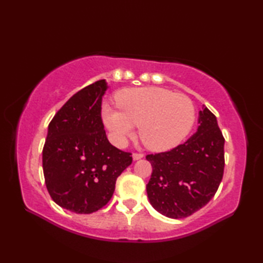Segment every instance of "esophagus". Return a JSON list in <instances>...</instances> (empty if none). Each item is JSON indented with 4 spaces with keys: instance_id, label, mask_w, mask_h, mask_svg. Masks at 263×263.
<instances>
[{
    "instance_id": "esophagus-1",
    "label": "esophagus",
    "mask_w": 263,
    "mask_h": 263,
    "mask_svg": "<svg viewBox=\"0 0 263 263\" xmlns=\"http://www.w3.org/2000/svg\"><path fill=\"white\" fill-rule=\"evenodd\" d=\"M132 158H133V160H139V159L143 158V155L142 154H133Z\"/></svg>"
}]
</instances>
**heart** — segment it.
<instances>
[{
	"instance_id": "1",
	"label": "heart",
	"mask_w": 263,
	"mask_h": 263,
	"mask_svg": "<svg viewBox=\"0 0 263 263\" xmlns=\"http://www.w3.org/2000/svg\"><path fill=\"white\" fill-rule=\"evenodd\" d=\"M119 110L104 106L102 119L117 146L135 135L153 152H167L178 146L195 123V107L185 95L158 87L130 88L115 96Z\"/></svg>"
}]
</instances>
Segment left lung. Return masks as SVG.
I'll return each instance as SVG.
<instances>
[{
  "label": "left lung",
  "instance_id": "1",
  "mask_svg": "<svg viewBox=\"0 0 263 263\" xmlns=\"http://www.w3.org/2000/svg\"><path fill=\"white\" fill-rule=\"evenodd\" d=\"M199 124L186 142L146 157L153 166L147 184L149 202L173 219L191 216L208 203L224 175L225 139L205 106L199 111Z\"/></svg>",
  "mask_w": 263,
  "mask_h": 263
}]
</instances>
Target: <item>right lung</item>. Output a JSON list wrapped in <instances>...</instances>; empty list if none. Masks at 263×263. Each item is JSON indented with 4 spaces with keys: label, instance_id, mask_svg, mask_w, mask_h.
Listing matches in <instances>:
<instances>
[{
    "label": "right lung",
    "instance_id": "add662e5",
    "mask_svg": "<svg viewBox=\"0 0 263 263\" xmlns=\"http://www.w3.org/2000/svg\"><path fill=\"white\" fill-rule=\"evenodd\" d=\"M99 80L74 93L48 125L43 171L51 198L76 214L99 210L114 193L116 178L132 163L130 153L109 143L102 121L107 90Z\"/></svg>",
    "mask_w": 263,
    "mask_h": 263
}]
</instances>
